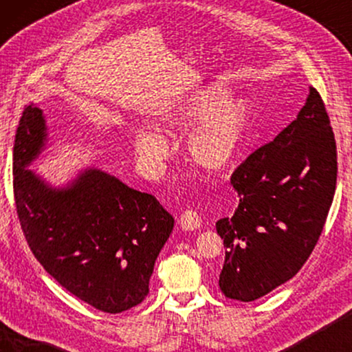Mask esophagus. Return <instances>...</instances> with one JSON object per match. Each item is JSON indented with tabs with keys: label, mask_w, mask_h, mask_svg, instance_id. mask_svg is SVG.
<instances>
[{
	"label": "esophagus",
	"mask_w": 352,
	"mask_h": 352,
	"mask_svg": "<svg viewBox=\"0 0 352 352\" xmlns=\"http://www.w3.org/2000/svg\"><path fill=\"white\" fill-rule=\"evenodd\" d=\"M179 224H181V228L186 229V230L199 229L200 224H201L200 214L197 213L195 210L182 211V214H181V218H179Z\"/></svg>",
	"instance_id": "obj_1"
}]
</instances>
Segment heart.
Returning a JSON list of instances; mask_svg holds the SVG:
<instances>
[{
  "label": "heart",
  "mask_w": 352,
  "mask_h": 352,
  "mask_svg": "<svg viewBox=\"0 0 352 352\" xmlns=\"http://www.w3.org/2000/svg\"><path fill=\"white\" fill-rule=\"evenodd\" d=\"M228 96V86L223 81H213L186 96L160 120V128L168 133L194 124L186 141L187 157L192 165L205 171H218L230 165L247 139L252 113L248 100ZM134 146L152 163L166 155V142L157 133H138Z\"/></svg>",
  "instance_id": "b5f03b06"
}]
</instances>
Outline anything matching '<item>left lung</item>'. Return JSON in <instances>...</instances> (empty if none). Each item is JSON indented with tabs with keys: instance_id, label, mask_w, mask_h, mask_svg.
<instances>
[{
	"instance_id": "left-lung-1",
	"label": "left lung",
	"mask_w": 352,
	"mask_h": 352,
	"mask_svg": "<svg viewBox=\"0 0 352 352\" xmlns=\"http://www.w3.org/2000/svg\"><path fill=\"white\" fill-rule=\"evenodd\" d=\"M336 142L319 91L296 120L232 173L235 213L216 223L228 248L219 288L254 301L295 277L319 240L336 187Z\"/></svg>"
}]
</instances>
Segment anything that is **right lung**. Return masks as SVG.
I'll return each instance as SVG.
<instances>
[{
    "mask_svg": "<svg viewBox=\"0 0 352 352\" xmlns=\"http://www.w3.org/2000/svg\"><path fill=\"white\" fill-rule=\"evenodd\" d=\"M46 141L36 105L23 109L12 157L14 200L32 253L67 292L117 314L144 301L175 219L157 199L100 170L52 189L27 166Z\"/></svg>",
    "mask_w": 352,
    "mask_h": 352,
    "instance_id": "add662e5",
    "label": "right lung"
}]
</instances>
